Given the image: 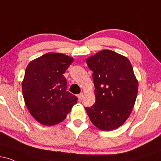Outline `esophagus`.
Returning a JSON list of instances; mask_svg holds the SVG:
<instances>
[{
	"label": "esophagus",
	"mask_w": 161,
	"mask_h": 161,
	"mask_svg": "<svg viewBox=\"0 0 161 161\" xmlns=\"http://www.w3.org/2000/svg\"><path fill=\"white\" fill-rule=\"evenodd\" d=\"M82 97H83V94L82 93H80V94H79V95H78V97H79V100L82 99Z\"/></svg>",
	"instance_id": "34e87169"
}]
</instances>
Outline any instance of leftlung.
<instances>
[{"mask_svg": "<svg viewBox=\"0 0 161 161\" xmlns=\"http://www.w3.org/2000/svg\"><path fill=\"white\" fill-rule=\"evenodd\" d=\"M93 72L95 103L86 108L90 120L104 131L117 129L128 119L138 94V81L128 59L110 50L86 60Z\"/></svg>", "mask_w": 161, "mask_h": 161, "instance_id": "8db88e82", "label": "left lung"}]
</instances>
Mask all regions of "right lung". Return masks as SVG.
Instances as JSON below:
<instances>
[{"instance_id":"obj_1","label":"right lung","mask_w":161,"mask_h":161,"mask_svg":"<svg viewBox=\"0 0 161 161\" xmlns=\"http://www.w3.org/2000/svg\"><path fill=\"white\" fill-rule=\"evenodd\" d=\"M73 62L63 53H47L27 66L22 90L28 110L42 125H52L66 117L78 97L66 91L64 73Z\"/></svg>"}]
</instances>
